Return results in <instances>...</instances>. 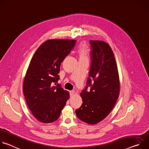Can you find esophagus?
I'll return each mask as SVG.
<instances>
[{"label":"esophagus","instance_id":"obj_1","mask_svg":"<svg viewBox=\"0 0 149 149\" xmlns=\"http://www.w3.org/2000/svg\"><path fill=\"white\" fill-rule=\"evenodd\" d=\"M74 93H75V91H74V90H72V91H70V95H71V96L73 95L74 94Z\"/></svg>","mask_w":149,"mask_h":149}]
</instances>
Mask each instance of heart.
<instances>
[{"label": "heart", "mask_w": 149, "mask_h": 149, "mask_svg": "<svg viewBox=\"0 0 149 149\" xmlns=\"http://www.w3.org/2000/svg\"><path fill=\"white\" fill-rule=\"evenodd\" d=\"M78 56H79V59H88V56H89V49L87 48V45L86 44L82 43L81 44L77 51Z\"/></svg>", "instance_id": "b5f03b06"}]
</instances>
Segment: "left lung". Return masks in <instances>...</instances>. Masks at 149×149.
Instances as JSON below:
<instances>
[{
  "instance_id": "8db88e82",
  "label": "left lung",
  "mask_w": 149,
  "mask_h": 149,
  "mask_svg": "<svg viewBox=\"0 0 149 149\" xmlns=\"http://www.w3.org/2000/svg\"><path fill=\"white\" fill-rule=\"evenodd\" d=\"M91 67L86 86L81 93L83 103L75 110L81 121L95 124L111 111L119 96L117 63L110 45L104 41L90 40Z\"/></svg>"
}]
</instances>
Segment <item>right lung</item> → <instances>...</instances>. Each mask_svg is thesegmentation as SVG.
Segmentation results:
<instances>
[{"label":"right lung","instance_id":"right-lung-1","mask_svg":"<svg viewBox=\"0 0 149 149\" xmlns=\"http://www.w3.org/2000/svg\"><path fill=\"white\" fill-rule=\"evenodd\" d=\"M75 43V40H48L38 48L30 62L23 91L29 109L42 123L56 121L70 97L69 93L58 84V74L61 62Z\"/></svg>","mask_w":149,"mask_h":149}]
</instances>
